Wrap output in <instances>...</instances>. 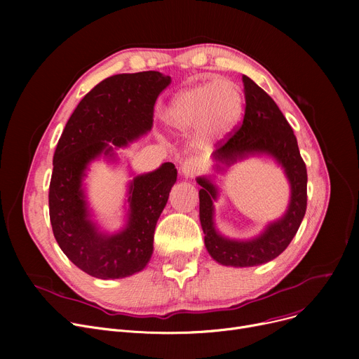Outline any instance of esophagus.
I'll use <instances>...</instances> for the list:
<instances>
[{
  "label": "esophagus",
  "mask_w": 359,
  "mask_h": 359,
  "mask_svg": "<svg viewBox=\"0 0 359 359\" xmlns=\"http://www.w3.org/2000/svg\"><path fill=\"white\" fill-rule=\"evenodd\" d=\"M202 161L198 158V157H189L186 158L183 163H182V167H180V172L184 177H195L196 175H199L202 172Z\"/></svg>",
  "instance_id": "1"
}]
</instances>
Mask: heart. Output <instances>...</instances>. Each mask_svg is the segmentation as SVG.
I'll list each match as a JSON object with an SVG mask.
<instances>
[{"label": "heart", "instance_id": "b5f03b06", "mask_svg": "<svg viewBox=\"0 0 359 359\" xmlns=\"http://www.w3.org/2000/svg\"><path fill=\"white\" fill-rule=\"evenodd\" d=\"M243 106L244 96L238 84L224 79L180 91L167 106L164 121L177 130L199 125L205 138L218 140L238 122Z\"/></svg>", "mask_w": 359, "mask_h": 359}]
</instances>
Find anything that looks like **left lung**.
<instances>
[{
  "mask_svg": "<svg viewBox=\"0 0 359 359\" xmlns=\"http://www.w3.org/2000/svg\"><path fill=\"white\" fill-rule=\"evenodd\" d=\"M244 118L240 126L219 141L212 154L225 165L255 154H269L282 167L291 186V199L285 215L271 222L259 237L248 241L225 238L215 230L214 205L218 191L206 177H198L202 186L199 191V218L205 234V248L221 265L246 268L266 263L284 252L303 221L307 210V168L299 156L294 130L285 116L253 80L243 75ZM217 168H221L217 164Z\"/></svg>",
  "mask_w": 359,
  "mask_h": 359,
  "instance_id": "8db88e82",
  "label": "left lung"
}]
</instances>
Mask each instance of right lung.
Segmentation results:
<instances>
[{
    "label": "right lung",
    "instance_id": "1",
    "mask_svg": "<svg viewBox=\"0 0 359 359\" xmlns=\"http://www.w3.org/2000/svg\"><path fill=\"white\" fill-rule=\"evenodd\" d=\"M170 81L158 71L111 75L83 97L56 145L49 184L52 231L65 256L94 278L119 279L147 266L177 170L164 163L132 180L126 227L107 236L90 219L83 191L86 168L102 154L113 158V147H126L151 130L156 100Z\"/></svg>",
    "mask_w": 359,
    "mask_h": 359
}]
</instances>
